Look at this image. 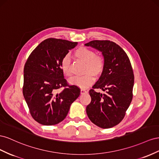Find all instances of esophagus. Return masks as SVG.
I'll return each mask as SVG.
<instances>
[{
  "label": "esophagus",
  "instance_id": "obj_1",
  "mask_svg": "<svg viewBox=\"0 0 159 159\" xmlns=\"http://www.w3.org/2000/svg\"><path fill=\"white\" fill-rule=\"evenodd\" d=\"M87 93V90H85L84 89H81L80 90V94H85V93Z\"/></svg>",
  "mask_w": 159,
  "mask_h": 159
}]
</instances>
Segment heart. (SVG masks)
<instances>
[{"label":"heart","instance_id":"obj_1","mask_svg":"<svg viewBox=\"0 0 159 159\" xmlns=\"http://www.w3.org/2000/svg\"><path fill=\"white\" fill-rule=\"evenodd\" d=\"M77 59L84 63V73L82 76H76L69 80L70 84L75 85L81 89H86L91 85L94 81V77L99 76L105 69V58L101 55L96 54L93 50L84 47H80L74 52ZM71 61L69 55H65L62 58L61 68L62 72L66 76L72 75L70 70Z\"/></svg>","mask_w":159,"mask_h":159}]
</instances>
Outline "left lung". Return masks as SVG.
Returning <instances> with one entry per match:
<instances>
[{"label": "left lung", "mask_w": 159, "mask_h": 159, "mask_svg": "<svg viewBox=\"0 0 159 159\" xmlns=\"http://www.w3.org/2000/svg\"><path fill=\"white\" fill-rule=\"evenodd\" d=\"M85 46L102 52L105 66L99 79L89 91L91 102L86 111L93 123L109 129L123 119L133 99L134 75L127 54L120 46L110 40H92ZM95 88L106 91L97 93Z\"/></svg>", "instance_id": "1"}]
</instances>
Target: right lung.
<instances>
[{
  "instance_id": "obj_1",
  "label": "right lung",
  "mask_w": 159,
  "mask_h": 159,
  "mask_svg": "<svg viewBox=\"0 0 159 159\" xmlns=\"http://www.w3.org/2000/svg\"><path fill=\"white\" fill-rule=\"evenodd\" d=\"M78 43L47 39L30 53L24 67L23 96L33 119L43 125H54L65 119L80 90L69 85L61 68L62 58ZM64 88L57 93L58 89Z\"/></svg>"
}]
</instances>
